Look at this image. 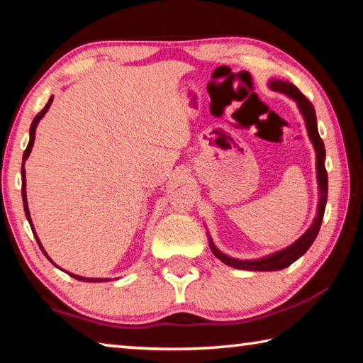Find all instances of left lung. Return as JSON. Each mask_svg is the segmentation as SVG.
<instances>
[{"label": "left lung", "instance_id": "1", "mask_svg": "<svg viewBox=\"0 0 363 363\" xmlns=\"http://www.w3.org/2000/svg\"><path fill=\"white\" fill-rule=\"evenodd\" d=\"M270 88L274 91H279V93H284L286 96H290L291 99L298 102L301 113L304 115L306 120V126H307V133H309V138L312 140V144L315 147L317 152V179H318V187H320V201H318V213L317 218L314 219V223L306 230L303 237L299 238L298 242H294L291 247H288L285 250L279 251L272 256L262 257V259L257 261H238L233 259V257H229L220 253V251L214 247V243L210 240V247L213 250L214 256L225 262L227 266H232L235 269H247V270H280L285 269L293 264L298 257L303 256L307 250L311 248V245L314 243L315 237L318 230H320L322 225V219H323V213H325V205H327V194H328V174L327 169H325V145L323 140L318 134L317 130V116H315V110L314 106H312L311 101L301 93V91L296 88V86L286 82H280V79H272L270 82Z\"/></svg>", "mask_w": 363, "mask_h": 363}]
</instances>
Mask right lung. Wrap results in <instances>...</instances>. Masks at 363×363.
<instances>
[{
    "label": "right lung",
    "mask_w": 363,
    "mask_h": 363,
    "mask_svg": "<svg viewBox=\"0 0 363 363\" xmlns=\"http://www.w3.org/2000/svg\"><path fill=\"white\" fill-rule=\"evenodd\" d=\"M51 104H52V97H51V99L48 101V104L45 106V108H43L41 112H40L38 115H36L35 118H33V121H32V126H30V140H28V145H27L26 152H23V160H22V200H23V210H26V216H27V219H28L30 227H32V230H33V225H32V219H30V211H28V205H27V195H26V169H23V162H26L27 157L30 155V152H32L33 140H35V130H36V125H38V121L41 120V116L48 112V108L51 107ZM33 235H35V238H36V242H38L41 251H43V253H45V256H46L48 259H49V256L46 255V251L43 250L41 243H40V240H38V237H36L35 230H33ZM49 261H51V259H49ZM70 275H72L73 279L82 280V281H108V279H84V277H79V275H75V274H70Z\"/></svg>",
    "instance_id": "obj_1"
}]
</instances>
